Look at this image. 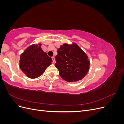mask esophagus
Returning <instances> with one entry per match:
<instances>
[{"instance_id":"obj_1","label":"esophagus","mask_w":124,"mask_h":124,"mask_svg":"<svg viewBox=\"0 0 124 124\" xmlns=\"http://www.w3.org/2000/svg\"><path fill=\"white\" fill-rule=\"evenodd\" d=\"M52 60H53V63L55 62V58L54 57H52Z\"/></svg>"}]
</instances>
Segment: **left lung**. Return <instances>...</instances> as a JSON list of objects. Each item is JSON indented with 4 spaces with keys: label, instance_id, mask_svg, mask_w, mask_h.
<instances>
[{
    "label": "left lung",
    "instance_id": "obj_1",
    "mask_svg": "<svg viewBox=\"0 0 124 124\" xmlns=\"http://www.w3.org/2000/svg\"><path fill=\"white\" fill-rule=\"evenodd\" d=\"M56 56L55 66L60 76L68 82L82 80L89 69L88 56L76 43H64L60 46Z\"/></svg>",
    "mask_w": 124,
    "mask_h": 124
}]
</instances>
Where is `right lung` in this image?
I'll return each mask as SVG.
<instances>
[{"label": "right lung", "mask_w": 124, "mask_h": 124, "mask_svg": "<svg viewBox=\"0 0 124 124\" xmlns=\"http://www.w3.org/2000/svg\"><path fill=\"white\" fill-rule=\"evenodd\" d=\"M42 44H33L20 55V68L26 76L31 78H38L45 72L53 62L41 48Z\"/></svg>", "instance_id": "1"}]
</instances>
